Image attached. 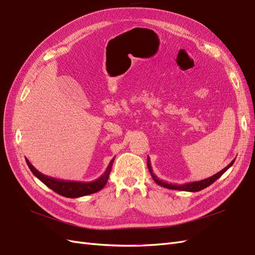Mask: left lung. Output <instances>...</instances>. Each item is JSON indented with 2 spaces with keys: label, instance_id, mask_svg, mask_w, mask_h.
<instances>
[{
  "label": "left lung",
  "instance_id": "1",
  "mask_svg": "<svg viewBox=\"0 0 255 255\" xmlns=\"http://www.w3.org/2000/svg\"><path fill=\"white\" fill-rule=\"evenodd\" d=\"M234 162H235V160H233L228 166L224 167L222 170H220L219 173H217L216 175H213L209 178H206L204 179V180H201V181H194V182H188V183H183V184H174V183H168L166 181H163L161 180V179L157 178L155 176V174L153 173L152 170V167H151V164H150V159L148 156L147 159V166L149 168V171L151 174V177L153 178V180L155 183H157L159 185H161V187H164V188H167V189H170V190H179V191H187V192H198L201 191L205 188L209 187L210 184H212L213 182H215L217 179H219L220 177H221L226 170H228L232 165L234 164Z\"/></svg>",
  "mask_w": 255,
  "mask_h": 255
}]
</instances>
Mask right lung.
Returning <instances> with one entry per match:
<instances>
[{
    "mask_svg": "<svg viewBox=\"0 0 255 255\" xmlns=\"http://www.w3.org/2000/svg\"><path fill=\"white\" fill-rule=\"evenodd\" d=\"M114 161H115V157L111 162H109V165L107 166L105 173L103 174L100 178L95 179L94 181L79 182V181L60 180V179L46 176L34 167L33 165L29 162V160L25 159L27 166H29V168L31 169L34 176L37 177L40 181H42L44 184H46L48 188H50L52 191L56 192V193H58L62 196L70 197V198H77V197H81V196H86V195L96 193V192L101 191L103 188L105 187L107 181H108L109 174H111Z\"/></svg>",
    "mask_w": 255,
    "mask_h": 255,
    "instance_id": "1",
    "label": "right lung"
}]
</instances>
